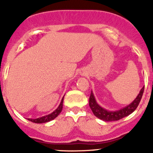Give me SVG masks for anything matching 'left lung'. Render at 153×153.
<instances>
[{"label": "left lung", "instance_id": "obj_1", "mask_svg": "<svg viewBox=\"0 0 153 153\" xmlns=\"http://www.w3.org/2000/svg\"><path fill=\"white\" fill-rule=\"evenodd\" d=\"M143 91H144V87L141 89L140 93L138 94L134 100L132 101V102H131L129 105H128L126 107L123 108L120 110H117V111H109V110H106L104 108L101 107L96 101L93 92H91V93H90L89 105H90V107L93 111V114L95 115L97 118L100 119L103 121H106V122L117 121V120H120L123 117L129 116L132 112L135 111V109L137 108L138 105L141 100Z\"/></svg>", "mask_w": 153, "mask_h": 153}]
</instances>
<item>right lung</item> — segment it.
<instances>
[{
  "label": "right lung",
  "instance_id": "1",
  "mask_svg": "<svg viewBox=\"0 0 153 153\" xmlns=\"http://www.w3.org/2000/svg\"><path fill=\"white\" fill-rule=\"evenodd\" d=\"M63 99H62L61 102H60V104L57 107V109H56V110H54L52 113H51V114L49 115H47V116H44V117H40V118H37V119H28V120H30V121H31V122L35 123H44L50 122V121H51V120H54V119L57 117L58 115L61 113L62 109H63Z\"/></svg>",
  "mask_w": 153,
  "mask_h": 153
}]
</instances>
